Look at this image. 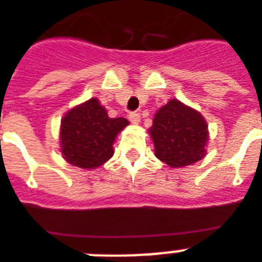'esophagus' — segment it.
<instances>
[{
    "instance_id": "34e87169",
    "label": "esophagus",
    "mask_w": 262,
    "mask_h": 262,
    "mask_svg": "<svg viewBox=\"0 0 262 262\" xmlns=\"http://www.w3.org/2000/svg\"><path fill=\"white\" fill-rule=\"evenodd\" d=\"M129 122L133 123V124H139L140 123V115L138 113H131L128 115Z\"/></svg>"
}]
</instances>
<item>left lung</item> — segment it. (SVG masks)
Wrapping results in <instances>:
<instances>
[{
  "label": "left lung",
  "instance_id": "1",
  "mask_svg": "<svg viewBox=\"0 0 262 262\" xmlns=\"http://www.w3.org/2000/svg\"><path fill=\"white\" fill-rule=\"evenodd\" d=\"M155 155L172 168H182L205 156L208 124L199 111L171 99L159 108L148 129Z\"/></svg>",
  "mask_w": 262,
  "mask_h": 262
}]
</instances>
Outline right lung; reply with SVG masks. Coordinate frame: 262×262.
I'll return each mask as SVG.
<instances>
[{"label": "right lung", "instance_id": "add662e5", "mask_svg": "<svg viewBox=\"0 0 262 262\" xmlns=\"http://www.w3.org/2000/svg\"><path fill=\"white\" fill-rule=\"evenodd\" d=\"M126 126L128 120L110 118L97 98L73 107L61 122L59 143L63 159L79 168H98L114 155L115 138Z\"/></svg>", "mask_w": 262, "mask_h": 262}]
</instances>
